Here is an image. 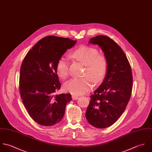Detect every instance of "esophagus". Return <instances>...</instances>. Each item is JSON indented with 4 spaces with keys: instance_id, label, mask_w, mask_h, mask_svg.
I'll return each instance as SVG.
<instances>
[{
    "instance_id": "esophagus-1",
    "label": "esophagus",
    "mask_w": 152,
    "mask_h": 152,
    "mask_svg": "<svg viewBox=\"0 0 152 152\" xmlns=\"http://www.w3.org/2000/svg\"><path fill=\"white\" fill-rule=\"evenodd\" d=\"M72 99L74 100H77L78 99V97H79L77 96H76V95H72Z\"/></svg>"
}]
</instances>
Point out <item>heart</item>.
I'll list each match as a JSON object with an SVG mask.
<instances>
[{
  "label": "heart",
  "instance_id": "1",
  "mask_svg": "<svg viewBox=\"0 0 152 152\" xmlns=\"http://www.w3.org/2000/svg\"><path fill=\"white\" fill-rule=\"evenodd\" d=\"M70 55L86 66L83 74L86 77L71 79L64 85V89L66 91L76 95L88 93L93 86L91 79L97 83L105 76L108 66L107 60L104 55L99 54L96 48L88 46L79 47ZM56 70L61 79L67 78L69 75V63L66 58L61 57L58 60Z\"/></svg>",
  "mask_w": 152,
  "mask_h": 152
}]
</instances>
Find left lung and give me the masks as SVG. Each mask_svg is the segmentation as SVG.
I'll return each mask as SVG.
<instances>
[{"mask_svg":"<svg viewBox=\"0 0 152 152\" xmlns=\"http://www.w3.org/2000/svg\"><path fill=\"white\" fill-rule=\"evenodd\" d=\"M89 43L100 47L108 66L103 82L91 96L85 116L91 125L104 129L117 121L127 105L133 87L132 69L121 48L108 36L98 35Z\"/></svg>","mask_w":152,"mask_h":152,"instance_id":"left-lung-1","label":"left lung"}]
</instances>
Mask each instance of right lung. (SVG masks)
<instances>
[{
	"label": "right lung",
	"mask_w": 152,
	"mask_h": 152,
	"mask_svg": "<svg viewBox=\"0 0 152 152\" xmlns=\"http://www.w3.org/2000/svg\"><path fill=\"white\" fill-rule=\"evenodd\" d=\"M76 43L69 38L46 36L28 52L22 63L20 97L31 119L42 126H50L61 121L66 104L72 100L70 93L55 94L61 87L56 64Z\"/></svg>",
	"instance_id": "add662e5"
}]
</instances>
